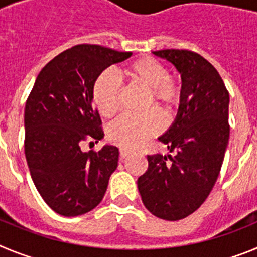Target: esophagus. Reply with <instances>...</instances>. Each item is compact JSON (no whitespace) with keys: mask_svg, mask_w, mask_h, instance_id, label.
<instances>
[{"mask_svg":"<svg viewBox=\"0 0 257 257\" xmlns=\"http://www.w3.org/2000/svg\"><path fill=\"white\" fill-rule=\"evenodd\" d=\"M130 149H127V148H121L119 149V156H121V158L123 160V158H126L128 154H130Z\"/></svg>","mask_w":257,"mask_h":257,"instance_id":"34e87169","label":"esophagus"}]
</instances>
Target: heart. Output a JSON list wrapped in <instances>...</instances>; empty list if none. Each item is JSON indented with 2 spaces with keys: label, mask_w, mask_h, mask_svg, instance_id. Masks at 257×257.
Returning a JSON list of instances; mask_svg holds the SVG:
<instances>
[{
  "label": "heart",
  "mask_w": 257,
  "mask_h": 257,
  "mask_svg": "<svg viewBox=\"0 0 257 257\" xmlns=\"http://www.w3.org/2000/svg\"><path fill=\"white\" fill-rule=\"evenodd\" d=\"M121 73L130 87L144 91L143 110L147 113L119 118L109 127L108 138L119 147L136 148L161 133L163 122L160 114L167 121L176 117L184 100V83L180 76L167 73L162 61L149 56L128 63ZM119 96V85L112 74L103 72L96 77L91 99L101 117L110 119L117 114Z\"/></svg>",
  "instance_id": "heart-1"
}]
</instances>
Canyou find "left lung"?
Wrapping results in <instances>:
<instances>
[{
  "label": "left lung",
  "instance_id": "8db88e82",
  "mask_svg": "<svg viewBox=\"0 0 257 257\" xmlns=\"http://www.w3.org/2000/svg\"><path fill=\"white\" fill-rule=\"evenodd\" d=\"M181 73L184 100L162 136L175 156L148 154V170L138 179L142 201L154 216L176 221L206 201L221 170L229 142V92L210 61L190 50L153 51Z\"/></svg>",
  "mask_w": 257,
  "mask_h": 257
}]
</instances>
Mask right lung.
Instances as JSON below:
<instances>
[{
  "label": "right lung",
  "instance_id": "add662e5",
  "mask_svg": "<svg viewBox=\"0 0 257 257\" xmlns=\"http://www.w3.org/2000/svg\"><path fill=\"white\" fill-rule=\"evenodd\" d=\"M130 56L100 45H76L50 60L36 78L24 112V152L38 193L59 215L78 216L94 210L117 169V147L85 153L81 144L104 136L92 106L95 79Z\"/></svg>",
  "mask_w": 257,
  "mask_h": 257
}]
</instances>
